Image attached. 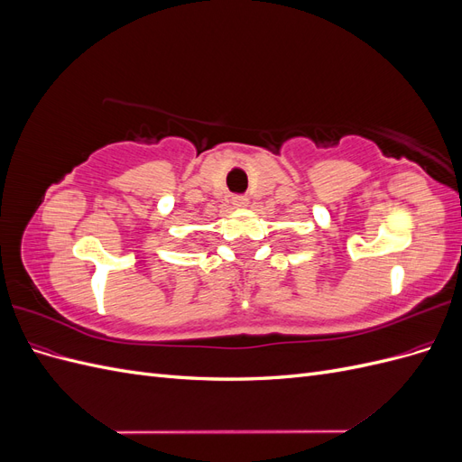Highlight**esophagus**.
I'll use <instances>...</instances> for the list:
<instances>
[{"mask_svg":"<svg viewBox=\"0 0 462 462\" xmlns=\"http://www.w3.org/2000/svg\"><path fill=\"white\" fill-rule=\"evenodd\" d=\"M233 206L239 208V209H245L248 206V199L246 197H235L233 199Z\"/></svg>","mask_w":462,"mask_h":462,"instance_id":"esophagus-1","label":"esophagus"}]
</instances>
